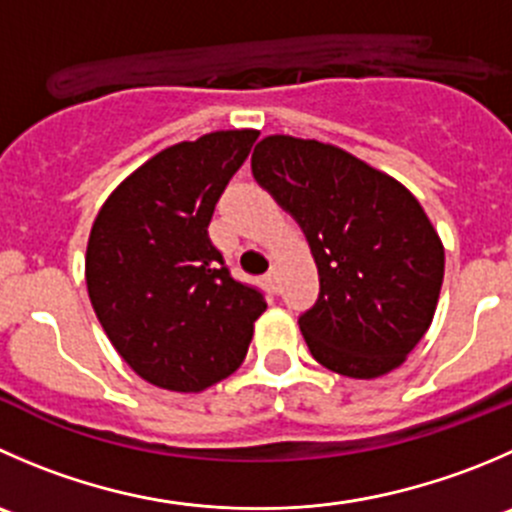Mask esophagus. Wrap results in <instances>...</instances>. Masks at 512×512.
<instances>
[{
	"label": "esophagus",
	"mask_w": 512,
	"mask_h": 512,
	"mask_svg": "<svg viewBox=\"0 0 512 512\" xmlns=\"http://www.w3.org/2000/svg\"><path fill=\"white\" fill-rule=\"evenodd\" d=\"M277 275H280V272H277V265H272L270 272H267V282L272 285V290H277Z\"/></svg>",
	"instance_id": "1"
}]
</instances>
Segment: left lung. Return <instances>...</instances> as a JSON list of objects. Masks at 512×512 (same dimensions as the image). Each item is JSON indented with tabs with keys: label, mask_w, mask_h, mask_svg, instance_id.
<instances>
[{
	"label": "left lung",
	"mask_w": 512,
	"mask_h": 512,
	"mask_svg": "<svg viewBox=\"0 0 512 512\" xmlns=\"http://www.w3.org/2000/svg\"><path fill=\"white\" fill-rule=\"evenodd\" d=\"M252 175L295 217L320 277L297 320L312 357L372 380L408 360L438 307L445 247L423 205L388 172L317 140L270 135Z\"/></svg>",
	"instance_id": "left-lung-1"
}]
</instances>
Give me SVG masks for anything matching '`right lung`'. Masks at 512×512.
Returning <instances> with one entry per match:
<instances>
[{"instance_id": "obj_1", "label": "right lung", "mask_w": 512, "mask_h": 512, "mask_svg": "<svg viewBox=\"0 0 512 512\" xmlns=\"http://www.w3.org/2000/svg\"><path fill=\"white\" fill-rule=\"evenodd\" d=\"M257 135L220 130L157 152L94 217L84 257L89 302L119 357L155 388L202 393L225 380L267 310L207 235Z\"/></svg>"}]
</instances>
